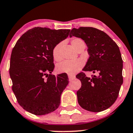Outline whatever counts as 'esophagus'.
Instances as JSON below:
<instances>
[{
	"mask_svg": "<svg viewBox=\"0 0 133 133\" xmlns=\"http://www.w3.org/2000/svg\"><path fill=\"white\" fill-rule=\"evenodd\" d=\"M68 78H69V80H70V81H71V80H73V79L75 78V76H74V75H68Z\"/></svg>",
	"mask_w": 133,
	"mask_h": 133,
	"instance_id": "esophagus-1",
	"label": "esophagus"
}]
</instances>
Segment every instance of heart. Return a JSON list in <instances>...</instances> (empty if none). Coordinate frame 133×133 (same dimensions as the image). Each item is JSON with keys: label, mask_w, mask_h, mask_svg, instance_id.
<instances>
[{"label": "heart", "mask_w": 133, "mask_h": 133, "mask_svg": "<svg viewBox=\"0 0 133 133\" xmlns=\"http://www.w3.org/2000/svg\"><path fill=\"white\" fill-rule=\"evenodd\" d=\"M71 44L74 48L78 51L82 47L85 46V43L81 38H75L72 39ZM62 43H58L54 47L53 49V58L57 61L61 60V55L60 53V48ZM84 65V62L81 60H65L57 65V71L58 73H67L73 75L77 73Z\"/></svg>", "instance_id": "heart-1"}]
</instances>
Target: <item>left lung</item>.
Listing matches in <instances>:
<instances>
[{
	"label": "left lung",
	"mask_w": 133,
	"mask_h": 133,
	"mask_svg": "<svg viewBox=\"0 0 133 133\" xmlns=\"http://www.w3.org/2000/svg\"><path fill=\"white\" fill-rule=\"evenodd\" d=\"M73 36L82 38L88 48L89 58L83 71L98 73L91 78L82 72L76 75L82 82L76 92L78 102L91 112L104 111L115 102L123 84L120 49L108 35L91 27L73 28L69 37Z\"/></svg>",
	"instance_id": "obj_1"
}]
</instances>
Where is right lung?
I'll return each instance as SVG.
<instances>
[{
    "instance_id": "obj_1",
    "label": "right lung",
    "mask_w": 133,
    "mask_h": 133,
    "mask_svg": "<svg viewBox=\"0 0 133 133\" xmlns=\"http://www.w3.org/2000/svg\"><path fill=\"white\" fill-rule=\"evenodd\" d=\"M69 32L70 29L34 28L22 35L12 50V89L20 105L33 115L50 113L60 105L69 81L65 73L51 75L55 67L53 49Z\"/></svg>"
}]
</instances>
